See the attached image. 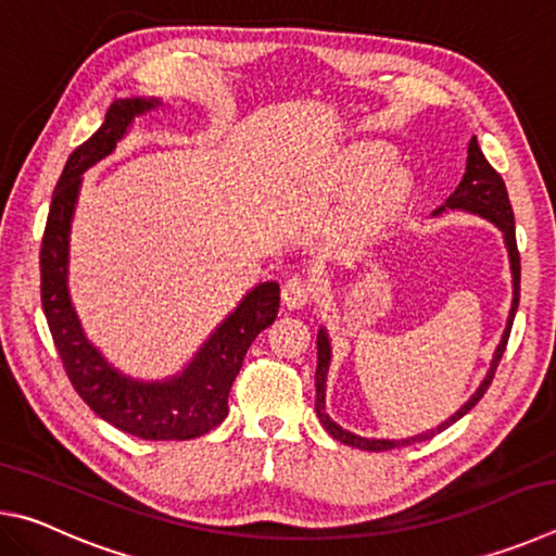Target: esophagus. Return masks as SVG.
I'll return each instance as SVG.
<instances>
[{
	"instance_id": "34e87169",
	"label": "esophagus",
	"mask_w": 556,
	"mask_h": 556,
	"mask_svg": "<svg viewBox=\"0 0 556 556\" xmlns=\"http://www.w3.org/2000/svg\"><path fill=\"white\" fill-rule=\"evenodd\" d=\"M314 299V285L306 277H291L281 287V301L287 308H301Z\"/></svg>"
}]
</instances>
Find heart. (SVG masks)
<instances>
[{"mask_svg":"<svg viewBox=\"0 0 556 556\" xmlns=\"http://www.w3.org/2000/svg\"><path fill=\"white\" fill-rule=\"evenodd\" d=\"M388 166L390 154L378 147H357L343 159V181L348 186L368 184L351 211L353 223L361 228H372L388 220L404 199V191H407L404 176L400 172H388Z\"/></svg>","mask_w":556,"mask_h":556,"instance_id":"b5f03b06","label":"heart"}]
</instances>
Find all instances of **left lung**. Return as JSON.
<instances>
[{
	"label": "left lung",
	"mask_w": 556,
	"mask_h": 556,
	"mask_svg": "<svg viewBox=\"0 0 556 556\" xmlns=\"http://www.w3.org/2000/svg\"><path fill=\"white\" fill-rule=\"evenodd\" d=\"M468 211V213H476L481 215V218L495 223L497 228L503 230V238L507 244V255H510V269H513V308H510V316H507V326H505V333H503V341L501 345L495 348V355H493V363H491V370H488L485 380L481 382V388L473 392V397H470L464 407H460L454 417H448L446 421H441L437 429L427 431V434H417V437H409V439H402V441H390V439H365V437H355L351 431H345L336 425V421L328 417L326 414V375H328V363H331V345H328V336L321 328L316 338V345H318V363H316V414L318 419H321L324 429L331 434L333 439L341 441V444L348 446H355V448H363V451H390V448H397L404 444H412V441H425L431 439L434 434H441V431L448 429L454 421H458L464 414H468L470 409L476 407L478 400L483 397L485 390L491 388V382L495 378V368L497 363H501V357L505 353V345H507V338H510V328L515 321V312H517V304H520V252H517V240H515V215H513V205L510 199H507V188L503 176L495 172V168L488 164V159L483 156L481 147H478V139L473 137L468 144V159H466V174L460 178V184L456 186V191L448 195L446 203L441 205V208L434 211V215L444 213V211Z\"/></svg>",
	"instance_id": "left-lung-1"
}]
</instances>
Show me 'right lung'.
Wrapping results in <instances>:
<instances>
[{
	"mask_svg": "<svg viewBox=\"0 0 556 556\" xmlns=\"http://www.w3.org/2000/svg\"><path fill=\"white\" fill-rule=\"evenodd\" d=\"M159 105L162 100L156 98L115 100L96 135L75 149L65 162L59 184L53 188L41 240V306L65 375L98 417L139 439L186 441L208 434L228 417V394L248 348L277 318V281H265L252 289L240 306L215 328L188 368L164 382H142L112 368L83 333L65 287L68 235L83 172L112 154L135 117Z\"/></svg>",
	"mask_w": 556,
	"mask_h": 556,
	"instance_id": "right-lung-1",
	"label": "right lung"
}]
</instances>
